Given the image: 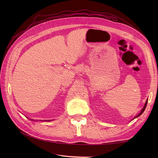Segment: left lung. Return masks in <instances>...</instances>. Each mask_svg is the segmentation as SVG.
Here are the masks:
<instances>
[{
  "label": "left lung",
  "instance_id": "1",
  "mask_svg": "<svg viewBox=\"0 0 158 158\" xmlns=\"http://www.w3.org/2000/svg\"><path fill=\"white\" fill-rule=\"evenodd\" d=\"M148 100V99H147V100H146V103H145V104H144V107H143V108H142V111H140V113L139 114H138V115H136V117H135V118H136V117H139V116H140V115H141V114H142L143 113V112H144V110H145V109H146V106H147ZM134 118H133V119H134Z\"/></svg>",
  "mask_w": 158,
  "mask_h": 158
}]
</instances>
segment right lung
I'll list each match as a JSON object with an SVG mask.
<instances>
[{
	"instance_id": "add662e5",
	"label": "right lung",
	"mask_w": 158,
	"mask_h": 158,
	"mask_svg": "<svg viewBox=\"0 0 158 158\" xmlns=\"http://www.w3.org/2000/svg\"><path fill=\"white\" fill-rule=\"evenodd\" d=\"M47 121H49V120H47ZM49 121H51V120H49Z\"/></svg>"
}]
</instances>
